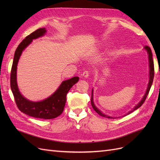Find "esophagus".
<instances>
[{
  "instance_id": "obj_1",
  "label": "esophagus",
  "mask_w": 160,
  "mask_h": 160,
  "mask_svg": "<svg viewBox=\"0 0 160 160\" xmlns=\"http://www.w3.org/2000/svg\"><path fill=\"white\" fill-rule=\"evenodd\" d=\"M89 76V72L88 71H84L82 74V77H84V78H88V77Z\"/></svg>"
}]
</instances>
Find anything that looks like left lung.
<instances>
[{
	"label": "left lung",
	"instance_id": "left-lung-1",
	"mask_svg": "<svg viewBox=\"0 0 160 160\" xmlns=\"http://www.w3.org/2000/svg\"><path fill=\"white\" fill-rule=\"evenodd\" d=\"M144 49L146 50L148 52V59H149V83H148V88H147V89H146V93H145L144 96L143 97V98L142 99V100L139 101V102L135 106L134 108L131 110L130 111H129V112L126 114V115H124L123 116H122V117H124V116L127 115L131 113H132L133 111H134L135 110H136L137 109H138L139 108L141 107V106L142 105V104L144 103L145 100H146L147 96L149 93V91L150 90V88H151L152 87V85L153 83V77H154V65H153V57H152V51H151V49L148 46H146L144 47ZM93 90L92 89V93H91V105L92 107H93V109L96 111L97 113H98L99 115L102 116V117L103 118H109V119H115V118H113V117H111V116H109L108 115H105L103 113L101 112V111L96 107V106L94 104V102H93ZM121 118V117H120Z\"/></svg>",
	"mask_w": 160,
	"mask_h": 160
}]
</instances>
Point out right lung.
I'll use <instances>...</instances> for the list:
<instances>
[{
    "label": "right lung",
    "mask_w": 160,
    "mask_h": 160,
    "mask_svg": "<svg viewBox=\"0 0 160 160\" xmlns=\"http://www.w3.org/2000/svg\"><path fill=\"white\" fill-rule=\"evenodd\" d=\"M47 30L41 28L34 31L19 44L14 52L11 73V88L18 108L21 112L35 118L50 119L60 115L63 111L66 96L70 89L79 81L78 77L62 81L58 89L49 98L41 101H31L26 99L19 91L17 81V65L22 51L33 39L45 35Z\"/></svg>",
    "instance_id": "right-lung-1"
}]
</instances>
